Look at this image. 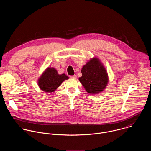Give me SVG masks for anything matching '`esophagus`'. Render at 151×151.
Returning <instances> with one entry per match:
<instances>
[{
	"mask_svg": "<svg viewBox=\"0 0 151 151\" xmlns=\"http://www.w3.org/2000/svg\"><path fill=\"white\" fill-rule=\"evenodd\" d=\"M70 77L71 78H74V79H76V78H77V76H76V75H74V76H70Z\"/></svg>",
	"mask_w": 151,
	"mask_h": 151,
	"instance_id": "obj_1",
	"label": "esophagus"
}]
</instances>
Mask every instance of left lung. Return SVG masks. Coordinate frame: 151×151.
I'll use <instances>...</instances> for the list:
<instances>
[{"instance_id": "1", "label": "left lung", "mask_w": 151, "mask_h": 151, "mask_svg": "<svg viewBox=\"0 0 151 151\" xmlns=\"http://www.w3.org/2000/svg\"><path fill=\"white\" fill-rule=\"evenodd\" d=\"M82 76L79 80L86 91L95 94L102 92L108 82L107 72L97 58H93L81 70Z\"/></svg>"}]
</instances>
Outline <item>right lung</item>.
<instances>
[{"mask_svg":"<svg viewBox=\"0 0 151 151\" xmlns=\"http://www.w3.org/2000/svg\"><path fill=\"white\" fill-rule=\"evenodd\" d=\"M68 79L65 74H58L54 68H47L38 80V85L45 92H52L55 91L65 80Z\"/></svg>","mask_w":151,"mask_h":151,"instance_id":"obj_1","label":"right lung"}]
</instances>
